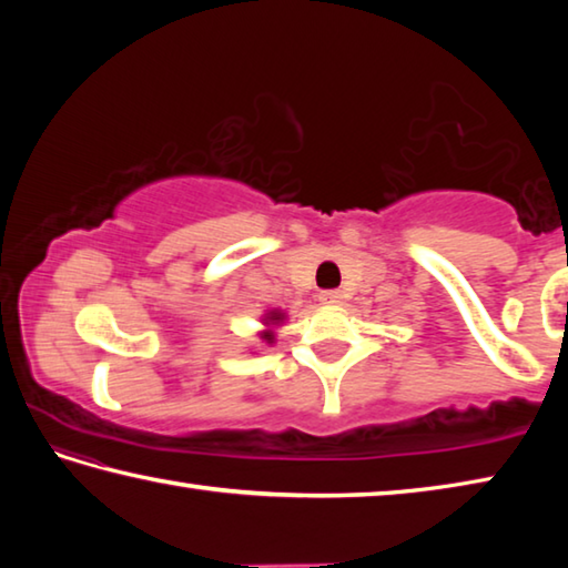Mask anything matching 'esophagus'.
Listing matches in <instances>:
<instances>
[{
	"mask_svg": "<svg viewBox=\"0 0 568 568\" xmlns=\"http://www.w3.org/2000/svg\"><path fill=\"white\" fill-rule=\"evenodd\" d=\"M318 301H321L323 305H338V303L343 301V295H341V291H323V293L318 295Z\"/></svg>",
	"mask_w": 568,
	"mask_h": 568,
	"instance_id": "esophagus-1",
	"label": "esophagus"
}]
</instances>
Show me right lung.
Listing matches in <instances>:
<instances>
[{
  "instance_id": "add662e5",
  "label": "right lung",
  "mask_w": 568,
  "mask_h": 568,
  "mask_svg": "<svg viewBox=\"0 0 568 568\" xmlns=\"http://www.w3.org/2000/svg\"><path fill=\"white\" fill-rule=\"evenodd\" d=\"M283 321H285V313H281V311H271V313H265L263 323H265V328H267V331H263V333H261V338H263V341H267V343H273V341H275V333H273V328H275V325H281Z\"/></svg>"
}]
</instances>
